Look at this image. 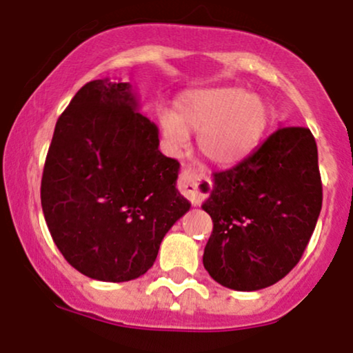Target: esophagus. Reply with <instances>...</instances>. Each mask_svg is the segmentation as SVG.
I'll list each match as a JSON object with an SVG mask.
<instances>
[{"mask_svg":"<svg viewBox=\"0 0 353 353\" xmlns=\"http://www.w3.org/2000/svg\"><path fill=\"white\" fill-rule=\"evenodd\" d=\"M179 191L190 199L193 205H199L212 193V181L203 170L186 167L179 177Z\"/></svg>","mask_w":353,"mask_h":353,"instance_id":"obj_1","label":"esophagus"}]
</instances>
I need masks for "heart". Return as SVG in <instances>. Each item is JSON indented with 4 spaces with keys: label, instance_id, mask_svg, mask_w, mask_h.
<instances>
[{
    "label": "heart",
    "instance_id": "obj_1",
    "mask_svg": "<svg viewBox=\"0 0 353 353\" xmlns=\"http://www.w3.org/2000/svg\"><path fill=\"white\" fill-rule=\"evenodd\" d=\"M272 123L263 97L239 87L194 90L181 95L176 112L162 119L167 143L179 150L188 133H198V147L216 163H236L261 143Z\"/></svg>",
    "mask_w": 353,
    "mask_h": 353
}]
</instances>
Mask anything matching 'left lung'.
<instances>
[{
    "label": "left lung",
    "instance_id": "1",
    "mask_svg": "<svg viewBox=\"0 0 353 353\" xmlns=\"http://www.w3.org/2000/svg\"><path fill=\"white\" fill-rule=\"evenodd\" d=\"M321 203L314 137L307 128H279L236 167L213 174L201 206L213 220L203 266L232 290L273 285L304 254Z\"/></svg>",
    "mask_w": 353,
    "mask_h": 353
}]
</instances>
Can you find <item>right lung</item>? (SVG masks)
<instances>
[{"label":"right lung","mask_w":353,"mask_h":353,"mask_svg":"<svg viewBox=\"0 0 353 353\" xmlns=\"http://www.w3.org/2000/svg\"><path fill=\"white\" fill-rule=\"evenodd\" d=\"M177 176L131 85L88 81L59 116L46 157L41 203L52 241L88 279H138L191 206Z\"/></svg>","instance_id":"1"}]
</instances>
